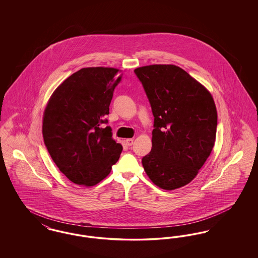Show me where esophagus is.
I'll use <instances>...</instances> for the list:
<instances>
[{
	"label": "esophagus",
	"mask_w": 258,
	"mask_h": 258,
	"mask_svg": "<svg viewBox=\"0 0 258 258\" xmlns=\"http://www.w3.org/2000/svg\"><path fill=\"white\" fill-rule=\"evenodd\" d=\"M125 143L127 146H132L134 144V139L133 138H127L125 139Z\"/></svg>",
	"instance_id": "esophagus-1"
}]
</instances>
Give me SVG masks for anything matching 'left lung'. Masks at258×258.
Returning a JSON list of instances; mask_svg holds the SVG:
<instances>
[{
	"instance_id": "left-lung-1",
	"label": "left lung",
	"mask_w": 258,
	"mask_h": 258,
	"mask_svg": "<svg viewBox=\"0 0 258 258\" xmlns=\"http://www.w3.org/2000/svg\"><path fill=\"white\" fill-rule=\"evenodd\" d=\"M154 115L152 150L142 159L151 181L172 190L190 183L215 145L218 114L208 90L174 64L135 69Z\"/></svg>"
}]
</instances>
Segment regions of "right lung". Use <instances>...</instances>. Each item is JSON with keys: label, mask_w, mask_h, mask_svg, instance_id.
Listing matches in <instances>:
<instances>
[{"label": "right lung", "mask_w": 258, "mask_h": 258, "mask_svg": "<svg viewBox=\"0 0 258 258\" xmlns=\"http://www.w3.org/2000/svg\"><path fill=\"white\" fill-rule=\"evenodd\" d=\"M122 74L113 68H84L52 94L43 114L44 144L60 171L76 184L92 186L111 171L123 151L105 116Z\"/></svg>", "instance_id": "add662e5"}]
</instances>
